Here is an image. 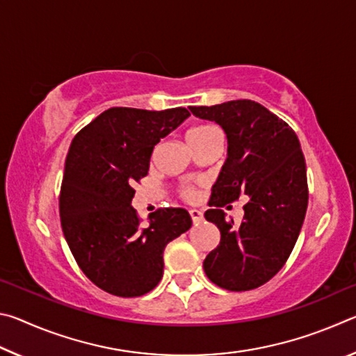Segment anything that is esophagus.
<instances>
[{
	"mask_svg": "<svg viewBox=\"0 0 356 356\" xmlns=\"http://www.w3.org/2000/svg\"><path fill=\"white\" fill-rule=\"evenodd\" d=\"M188 213H190V216H191V221L195 222V225H197V222H201V221L204 220V213L201 212V210H197V209H191Z\"/></svg>",
	"mask_w": 356,
	"mask_h": 356,
	"instance_id": "esophagus-1",
	"label": "esophagus"
}]
</instances>
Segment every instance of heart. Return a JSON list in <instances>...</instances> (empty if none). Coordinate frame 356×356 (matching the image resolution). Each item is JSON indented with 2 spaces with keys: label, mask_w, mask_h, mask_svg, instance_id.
Instances as JSON below:
<instances>
[{
  "label": "heart",
  "mask_w": 356,
  "mask_h": 356,
  "mask_svg": "<svg viewBox=\"0 0 356 356\" xmlns=\"http://www.w3.org/2000/svg\"><path fill=\"white\" fill-rule=\"evenodd\" d=\"M212 141H220V134L218 130L210 124H197L186 131V143H188L191 150H196L197 147H201L204 144H209ZM182 196L186 197V200H190V197H193V190L184 188Z\"/></svg>",
  "instance_id": "heart-1"
}]
</instances>
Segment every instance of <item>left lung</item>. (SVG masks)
I'll list each match as a JSON object with an SVG mask.
<instances>
[{
	"mask_svg": "<svg viewBox=\"0 0 356 356\" xmlns=\"http://www.w3.org/2000/svg\"><path fill=\"white\" fill-rule=\"evenodd\" d=\"M190 111L213 120L227 138V159L204 213L221 238L204 259V272L226 291H251L282 268L303 225L308 180L300 141L284 120L252 100L190 106ZM242 194L249 202L236 225L220 207Z\"/></svg>",
	"mask_w": 356,
	"mask_h": 356,
	"instance_id": "1",
	"label": "left lung"
}]
</instances>
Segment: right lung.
<instances>
[{"instance_id": "1", "label": "right lung", "mask_w": 356, "mask_h": 356, "mask_svg": "<svg viewBox=\"0 0 356 356\" xmlns=\"http://www.w3.org/2000/svg\"><path fill=\"white\" fill-rule=\"evenodd\" d=\"M188 116L185 108H110L70 144L61 226L78 267L102 291L125 298L152 291L163 276L165 246L191 227L185 209L155 210L143 226L131 207L134 185L147 176L155 144Z\"/></svg>"}]
</instances>
